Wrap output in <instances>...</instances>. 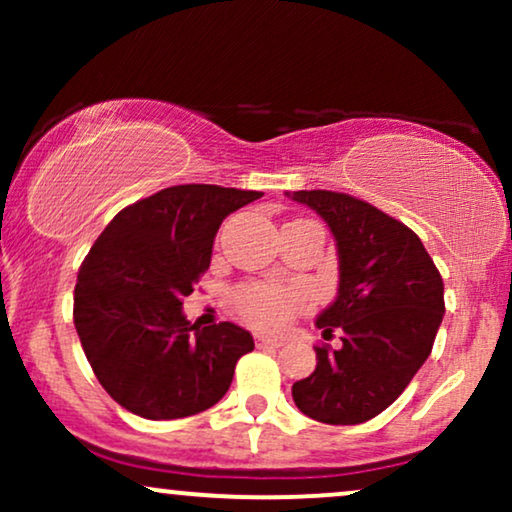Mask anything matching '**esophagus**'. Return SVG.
Segmentation results:
<instances>
[{"label": "esophagus", "instance_id": "esophagus-1", "mask_svg": "<svg viewBox=\"0 0 512 512\" xmlns=\"http://www.w3.org/2000/svg\"><path fill=\"white\" fill-rule=\"evenodd\" d=\"M255 344L260 346V349H279V346H284L281 339L267 337V334H255Z\"/></svg>", "mask_w": 512, "mask_h": 512}]
</instances>
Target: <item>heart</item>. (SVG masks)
Wrapping results in <instances>:
<instances>
[{"mask_svg": "<svg viewBox=\"0 0 512 512\" xmlns=\"http://www.w3.org/2000/svg\"><path fill=\"white\" fill-rule=\"evenodd\" d=\"M308 303L310 296L305 289L264 281L243 284L233 293L236 313L257 330H284Z\"/></svg>", "mask_w": 512, "mask_h": 512, "instance_id": "1", "label": "heart"}]
</instances>
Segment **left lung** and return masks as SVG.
Here are the masks:
<instances>
[{"label":"left lung","instance_id":"obj_1","mask_svg":"<svg viewBox=\"0 0 512 512\" xmlns=\"http://www.w3.org/2000/svg\"><path fill=\"white\" fill-rule=\"evenodd\" d=\"M327 221L339 252L337 301L317 327L342 346H315L317 366L293 383V402L332 426L370 421L407 390L424 366L445 313L443 276L421 238L363 199L330 190H298Z\"/></svg>","mask_w":512,"mask_h":512}]
</instances>
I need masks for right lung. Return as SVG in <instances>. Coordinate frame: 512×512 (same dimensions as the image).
Listing matches in <instances>:
<instances>
[{
  "label": "right lung",
  "instance_id": "right-lung-1",
  "mask_svg": "<svg viewBox=\"0 0 512 512\" xmlns=\"http://www.w3.org/2000/svg\"><path fill=\"white\" fill-rule=\"evenodd\" d=\"M262 192L175 185L129 204L105 226L74 289V327L103 390L151 421L214 407L238 358L255 349L233 322L199 330L182 298L209 269L216 231Z\"/></svg>",
  "mask_w": 512,
  "mask_h": 512
}]
</instances>
